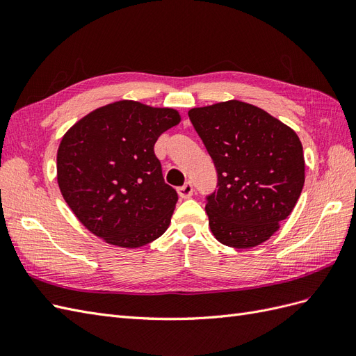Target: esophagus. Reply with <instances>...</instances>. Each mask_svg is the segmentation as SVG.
I'll list each match as a JSON object with an SVG mask.
<instances>
[{"label":"esophagus","instance_id":"1","mask_svg":"<svg viewBox=\"0 0 356 356\" xmlns=\"http://www.w3.org/2000/svg\"><path fill=\"white\" fill-rule=\"evenodd\" d=\"M178 195L181 196V199H188V197H191V195H193V186H191V182H186L184 186L179 187V188H178Z\"/></svg>","mask_w":356,"mask_h":356}]
</instances>
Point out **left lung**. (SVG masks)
Returning <instances> with one entry per match:
<instances>
[{"instance_id":"left-lung-1","label":"left lung","mask_w":356,"mask_h":356,"mask_svg":"<svg viewBox=\"0 0 356 356\" xmlns=\"http://www.w3.org/2000/svg\"><path fill=\"white\" fill-rule=\"evenodd\" d=\"M188 117L218 174V190L204 208L212 234L239 250L266 242L293 212L305 186L297 134L236 99L191 108Z\"/></svg>"}]
</instances>
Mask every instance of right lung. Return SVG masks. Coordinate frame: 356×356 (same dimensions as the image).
<instances>
[{
    "instance_id": "add662e5",
    "label": "right lung",
    "mask_w": 356,
    "mask_h": 356,
    "mask_svg": "<svg viewBox=\"0 0 356 356\" xmlns=\"http://www.w3.org/2000/svg\"><path fill=\"white\" fill-rule=\"evenodd\" d=\"M179 122L174 108L117 101L63 135L58 184L86 229L122 248L144 246L166 232L178 195L161 175L154 144Z\"/></svg>"
}]
</instances>
